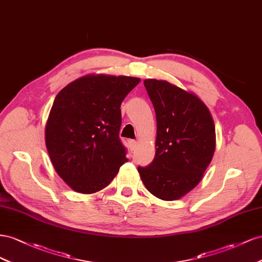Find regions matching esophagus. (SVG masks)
Returning <instances> with one entry per match:
<instances>
[{
	"instance_id": "34e87169",
	"label": "esophagus",
	"mask_w": 262,
	"mask_h": 262,
	"mask_svg": "<svg viewBox=\"0 0 262 262\" xmlns=\"http://www.w3.org/2000/svg\"><path fill=\"white\" fill-rule=\"evenodd\" d=\"M128 145H129L130 150H134V149H135L136 146H137V141L134 140V139H129L128 140Z\"/></svg>"
}]
</instances>
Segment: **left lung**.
<instances>
[{
	"instance_id": "obj_1",
	"label": "left lung",
	"mask_w": 262,
	"mask_h": 262,
	"mask_svg": "<svg viewBox=\"0 0 262 262\" xmlns=\"http://www.w3.org/2000/svg\"><path fill=\"white\" fill-rule=\"evenodd\" d=\"M157 119L156 155L138 167L141 181L164 201L182 198L203 178L215 151V125L196 95L167 81H144Z\"/></svg>"
}]
</instances>
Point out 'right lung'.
Wrapping results in <instances>:
<instances>
[{
    "mask_svg": "<svg viewBox=\"0 0 262 262\" xmlns=\"http://www.w3.org/2000/svg\"><path fill=\"white\" fill-rule=\"evenodd\" d=\"M138 78L86 76L64 86L52 104L45 130L57 173L79 193L107 186L126 162L119 138L121 104Z\"/></svg>",
    "mask_w": 262,
    "mask_h": 262,
    "instance_id": "right-lung-1",
    "label": "right lung"
}]
</instances>
